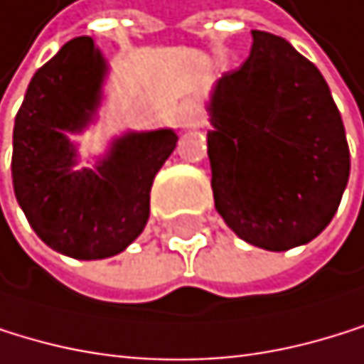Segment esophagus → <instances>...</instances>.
<instances>
[{"label":"esophagus","instance_id":"obj_1","mask_svg":"<svg viewBox=\"0 0 364 364\" xmlns=\"http://www.w3.org/2000/svg\"><path fill=\"white\" fill-rule=\"evenodd\" d=\"M182 122H184V127H200L202 124V112L198 105H193L188 103L182 112Z\"/></svg>","mask_w":364,"mask_h":364}]
</instances>
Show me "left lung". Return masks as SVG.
Returning <instances> with one entry per match:
<instances>
[{"label":"left lung","instance_id":"8db88e82","mask_svg":"<svg viewBox=\"0 0 364 364\" xmlns=\"http://www.w3.org/2000/svg\"><path fill=\"white\" fill-rule=\"evenodd\" d=\"M208 114L215 208L235 235L281 252L323 232L349 180V146L316 65L252 30L250 56L215 83Z\"/></svg>","mask_w":364,"mask_h":364}]
</instances>
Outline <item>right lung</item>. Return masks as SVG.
I'll return each instance as SVG.
<instances>
[{
  "label": "right lung",
  "instance_id": "right-lung-1",
  "mask_svg": "<svg viewBox=\"0 0 364 364\" xmlns=\"http://www.w3.org/2000/svg\"><path fill=\"white\" fill-rule=\"evenodd\" d=\"M107 63L90 37L68 41L32 76L13 132L15 196L41 242L74 259H105L127 248L149 220L156 173L173 154V129L129 132L94 168L74 171L70 134L100 105Z\"/></svg>",
  "mask_w": 364,
  "mask_h": 364
}]
</instances>
